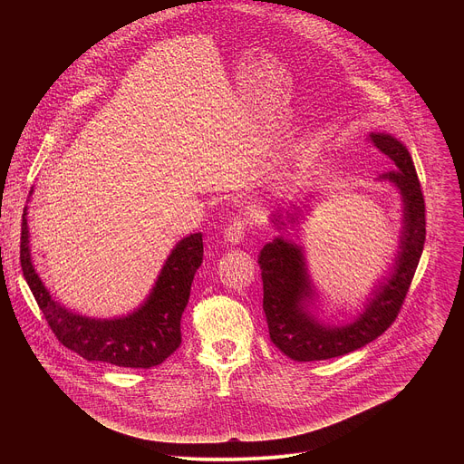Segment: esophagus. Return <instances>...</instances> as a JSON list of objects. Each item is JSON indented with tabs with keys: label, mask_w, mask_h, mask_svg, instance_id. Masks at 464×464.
Returning <instances> with one entry per match:
<instances>
[{
	"label": "esophagus",
	"mask_w": 464,
	"mask_h": 464,
	"mask_svg": "<svg viewBox=\"0 0 464 464\" xmlns=\"http://www.w3.org/2000/svg\"><path fill=\"white\" fill-rule=\"evenodd\" d=\"M244 237H246V220H242V218H235V220L226 227V231H224L226 242H229V244H233V246L240 244V242L244 240Z\"/></svg>",
	"instance_id": "34e87169"
}]
</instances>
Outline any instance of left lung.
Instances as JSON below:
<instances>
[{"label":"left lung","mask_w":464,"mask_h":464,"mask_svg":"<svg viewBox=\"0 0 464 464\" xmlns=\"http://www.w3.org/2000/svg\"><path fill=\"white\" fill-rule=\"evenodd\" d=\"M376 149L394 165L376 179L391 183L402 200V231L391 270L380 279L367 297L363 310L347 324H328L317 314V292L310 279L303 246L276 237L260 249L264 299L270 338L276 347L295 362H315L343 356L365 347L399 315L426 240V208L410 150L402 141L385 131L371 134ZM306 208V206H303ZM303 209L290 204L285 215L277 211L272 222L279 231L295 226Z\"/></svg>","instance_id":"8db88e82"}]
</instances>
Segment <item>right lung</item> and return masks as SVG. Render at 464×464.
Wrapping results in <instances>:
<instances>
[{
	"label": "right lung",
	"instance_id": "1",
	"mask_svg": "<svg viewBox=\"0 0 464 464\" xmlns=\"http://www.w3.org/2000/svg\"><path fill=\"white\" fill-rule=\"evenodd\" d=\"M33 188L29 190V198ZM20 260L24 277L58 342L88 362L150 369L163 363L181 343L179 321L190 285L204 260L202 233L181 238L167 256L149 297L126 315L101 319L77 314L53 299L34 270L27 208L22 217Z\"/></svg>",
	"mask_w": 464,
	"mask_h": 464
}]
</instances>
